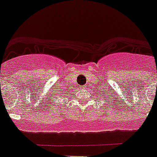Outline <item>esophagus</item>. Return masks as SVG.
I'll return each instance as SVG.
<instances>
[{
  "mask_svg": "<svg viewBox=\"0 0 157 157\" xmlns=\"http://www.w3.org/2000/svg\"><path fill=\"white\" fill-rule=\"evenodd\" d=\"M82 88L83 90H86V86H82Z\"/></svg>",
  "mask_w": 157,
  "mask_h": 157,
  "instance_id": "esophagus-1",
  "label": "esophagus"
}]
</instances>
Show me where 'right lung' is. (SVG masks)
Masks as SVG:
<instances>
[{"mask_svg": "<svg viewBox=\"0 0 157 157\" xmlns=\"http://www.w3.org/2000/svg\"><path fill=\"white\" fill-rule=\"evenodd\" d=\"M60 91H61V90H60ZM58 94H59V93H58Z\"/></svg>", "mask_w": 157, "mask_h": 157, "instance_id": "right-lung-1", "label": "right lung"}]
</instances>
